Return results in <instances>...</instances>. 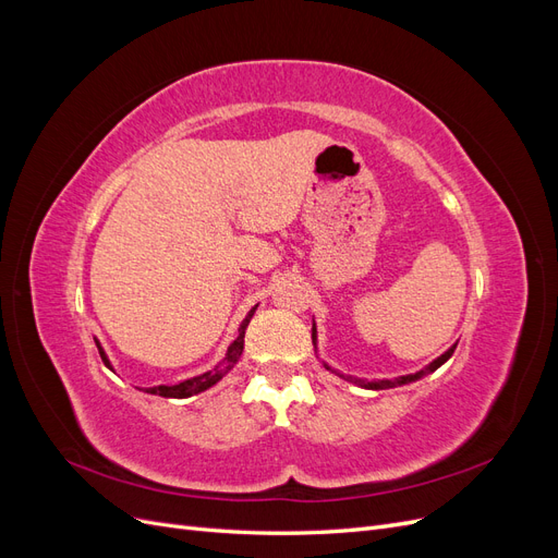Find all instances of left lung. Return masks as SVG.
Masks as SVG:
<instances>
[{
  "instance_id": "8db88e82",
  "label": "left lung",
  "mask_w": 558,
  "mask_h": 558,
  "mask_svg": "<svg viewBox=\"0 0 558 558\" xmlns=\"http://www.w3.org/2000/svg\"><path fill=\"white\" fill-rule=\"evenodd\" d=\"M312 342H314V347H316V326H312ZM453 349H456V344H453L451 349H447L440 359H435L430 365H426L424 369H418V373H414V375H404V377H396V379H377V381H365V379H359V377H351V375H342V373H337V369H332L328 363H324V365H326V369H332L335 375H340L342 379H347V381H351V384H359V386H363V388H373V391H381V388H393V386H402V384H410V381H416V379H421V377H426V375L435 373L437 367H440L442 363H447V361L451 359Z\"/></svg>"
}]
</instances>
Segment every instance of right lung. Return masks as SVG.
I'll list each match as a JSON object with an SVG mask.
<instances>
[{
	"label": "right lung",
	"instance_id": "add662e5",
	"mask_svg": "<svg viewBox=\"0 0 558 558\" xmlns=\"http://www.w3.org/2000/svg\"><path fill=\"white\" fill-rule=\"evenodd\" d=\"M256 307H258V305H256ZM256 307H253V310L246 314V318L242 320V326H240L238 340H234V342L228 347L226 359H223L221 363H218L214 369H209V373H205V375H197V377H191V379H185V381H179V384H174V386H165V384L150 386V388H146V393L162 396V398H191V396H195V393L207 391V388L214 386L216 381H221V379L228 375V369H232L234 363H238L240 356H242V351H244V332H246V326H248V320H251L253 312H256ZM95 344H97V349H99V356H102L105 365H107L109 369H113L111 363H109V359H107L105 349L99 347L97 340H95Z\"/></svg>",
	"mask_w": 558,
	"mask_h": 558
}]
</instances>
